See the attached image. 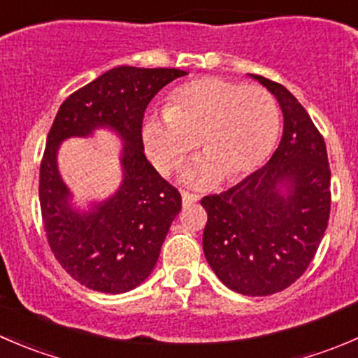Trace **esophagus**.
<instances>
[{"label": "esophagus", "mask_w": 358, "mask_h": 358, "mask_svg": "<svg viewBox=\"0 0 358 358\" xmlns=\"http://www.w3.org/2000/svg\"><path fill=\"white\" fill-rule=\"evenodd\" d=\"M199 199H201V197L197 196V194L189 192V190H183V192H182L183 206H190V204H194V202H197Z\"/></svg>", "instance_id": "34e87169"}]
</instances>
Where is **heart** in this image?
Segmentation results:
<instances>
[{
  "instance_id": "heart-1",
  "label": "heart",
  "mask_w": 358,
  "mask_h": 358,
  "mask_svg": "<svg viewBox=\"0 0 358 358\" xmlns=\"http://www.w3.org/2000/svg\"><path fill=\"white\" fill-rule=\"evenodd\" d=\"M280 115L266 88L222 78H202L169 95L162 115H149L142 140L154 166L169 173L201 140L206 156L187 171L196 185L220 176L243 178L256 171L275 147Z\"/></svg>"
}]
</instances>
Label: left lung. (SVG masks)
Wrapping results in <instances>:
<instances>
[{"instance_id":"1","label":"left lung","mask_w":358,"mask_h":358,"mask_svg":"<svg viewBox=\"0 0 358 358\" xmlns=\"http://www.w3.org/2000/svg\"><path fill=\"white\" fill-rule=\"evenodd\" d=\"M251 76L280 103L282 140L263 168L202 197V249L227 287L268 296L294 284L319 249L329 222L331 168L324 136L301 103L279 83Z\"/></svg>"}]
</instances>
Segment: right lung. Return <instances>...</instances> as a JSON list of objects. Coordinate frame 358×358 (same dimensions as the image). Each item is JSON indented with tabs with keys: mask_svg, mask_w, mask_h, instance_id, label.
Returning <instances> with one entry per match:
<instances>
[{
	"mask_svg": "<svg viewBox=\"0 0 358 358\" xmlns=\"http://www.w3.org/2000/svg\"><path fill=\"white\" fill-rule=\"evenodd\" d=\"M185 74L164 67H114L69 95L53 119L39 166L43 227L62 268L88 289L131 291L156 266L166 234L182 209V196L143 154V114L159 90ZM100 125L125 140V180L114 198L79 215L66 202L56 150L62 139L85 136Z\"/></svg>",
	"mask_w": 358,
	"mask_h": 358,
	"instance_id": "add662e5",
	"label": "right lung"
}]
</instances>
